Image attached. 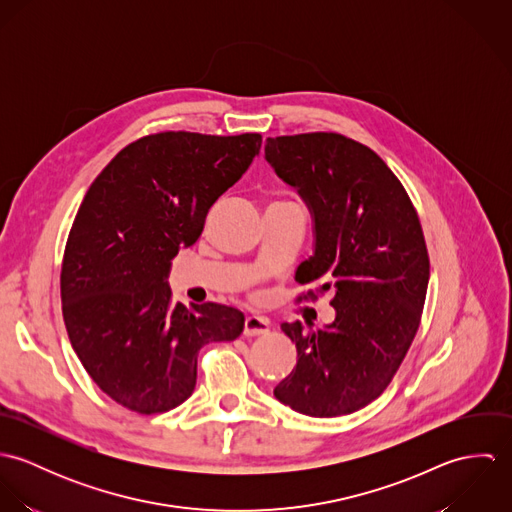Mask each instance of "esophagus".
Returning <instances> with one entry per match:
<instances>
[{
  "label": "esophagus",
  "instance_id": "34e87169",
  "mask_svg": "<svg viewBox=\"0 0 512 512\" xmlns=\"http://www.w3.org/2000/svg\"><path fill=\"white\" fill-rule=\"evenodd\" d=\"M268 331H270V321L266 317L248 315L244 319V335L246 337H260V335H266Z\"/></svg>",
  "mask_w": 512,
  "mask_h": 512
}]
</instances>
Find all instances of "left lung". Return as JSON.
I'll return each instance as SVG.
<instances>
[{
  "label": "left lung",
  "mask_w": 512,
  "mask_h": 512,
  "mask_svg": "<svg viewBox=\"0 0 512 512\" xmlns=\"http://www.w3.org/2000/svg\"><path fill=\"white\" fill-rule=\"evenodd\" d=\"M264 151L315 220V252L295 280L319 282L303 297L333 290L337 311L319 331L282 325L297 365L274 394L305 416L353 414L386 390L420 327L430 280L422 224L390 167L347 136L268 138Z\"/></svg>",
  "instance_id": "obj_1"
}]
</instances>
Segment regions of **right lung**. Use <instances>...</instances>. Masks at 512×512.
<instances>
[{"instance_id":"1","label":"right lung","mask_w":512,"mask_h":512,"mask_svg":"<svg viewBox=\"0 0 512 512\" xmlns=\"http://www.w3.org/2000/svg\"><path fill=\"white\" fill-rule=\"evenodd\" d=\"M260 146V134H151L86 191L63 256V319L90 378L124 408L149 416L179 406L195 390L199 351L242 333L234 307L173 305L167 278Z\"/></svg>"}]
</instances>
